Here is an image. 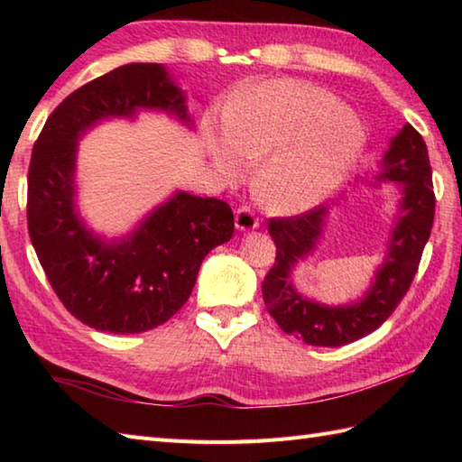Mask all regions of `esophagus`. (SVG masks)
<instances>
[{
    "instance_id": "obj_1",
    "label": "esophagus",
    "mask_w": 462,
    "mask_h": 462,
    "mask_svg": "<svg viewBox=\"0 0 462 462\" xmlns=\"http://www.w3.org/2000/svg\"><path fill=\"white\" fill-rule=\"evenodd\" d=\"M258 226H260V220L254 216V212L248 208V206H242V208L236 210V228L240 232L256 230Z\"/></svg>"
}]
</instances>
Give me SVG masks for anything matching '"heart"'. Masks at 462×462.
<instances>
[{
  "label": "heart",
  "instance_id": "heart-1",
  "mask_svg": "<svg viewBox=\"0 0 462 462\" xmlns=\"http://www.w3.org/2000/svg\"><path fill=\"white\" fill-rule=\"evenodd\" d=\"M226 139L214 133L212 162L236 180L256 162L254 186L273 210L296 214L328 200L347 180L367 143L359 115L333 93L296 79L256 87L226 113Z\"/></svg>",
  "mask_w": 462,
  "mask_h": 462
}]
</instances>
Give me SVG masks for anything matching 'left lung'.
<instances>
[{
  "label": "left lung",
  "mask_w": 462,
  "mask_h": 462,
  "mask_svg": "<svg viewBox=\"0 0 462 462\" xmlns=\"http://www.w3.org/2000/svg\"><path fill=\"white\" fill-rule=\"evenodd\" d=\"M377 182L399 189L397 212L385 256L373 273L371 286L356 301L328 306L293 286L291 273L316 252L331 206H318L293 218H272L268 232L276 244V263L262 283V296L278 326L308 346L339 347L375 331L403 300L413 282L435 218L427 144L413 126L403 125L383 154ZM373 186H379V184Z\"/></svg>",
  "instance_id": "obj_1"
}]
</instances>
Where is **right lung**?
Instances as JSON below:
<instances>
[{
    "instance_id": "add662e5",
    "label": "right lung",
    "mask_w": 462,
    "mask_h": 462,
    "mask_svg": "<svg viewBox=\"0 0 462 462\" xmlns=\"http://www.w3.org/2000/svg\"><path fill=\"white\" fill-rule=\"evenodd\" d=\"M159 111L192 126L184 91L161 63H129L73 91L49 116L27 176V228L57 298L85 326L141 333L190 298L206 254L228 242L234 214L218 199L176 190L121 238L106 240L77 206V149L95 125Z\"/></svg>"
}]
</instances>
